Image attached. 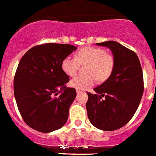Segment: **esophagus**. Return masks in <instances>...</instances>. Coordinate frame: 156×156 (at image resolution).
Here are the masks:
<instances>
[{
    "label": "esophagus",
    "mask_w": 156,
    "mask_h": 156,
    "mask_svg": "<svg viewBox=\"0 0 156 156\" xmlns=\"http://www.w3.org/2000/svg\"><path fill=\"white\" fill-rule=\"evenodd\" d=\"M76 93H83V91H81L80 90H76Z\"/></svg>",
    "instance_id": "34e87169"
}]
</instances>
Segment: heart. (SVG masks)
Wrapping results in <instances>:
<instances>
[{
	"label": "heart",
	"mask_w": 156,
	"mask_h": 156,
	"mask_svg": "<svg viewBox=\"0 0 156 156\" xmlns=\"http://www.w3.org/2000/svg\"><path fill=\"white\" fill-rule=\"evenodd\" d=\"M80 64L86 66L87 75L76 76L71 80L70 86L76 90H84L94 85L96 77L104 80L110 75L114 66V60L110 53L98 47H86L77 52L76 57L68 56L62 61V69L69 76L78 72Z\"/></svg>",
	"instance_id": "heart-1"
}]
</instances>
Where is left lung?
I'll return each instance as SVG.
<instances>
[{"mask_svg": "<svg viewBox=\"0 0 156 156\" xmlns=\"http://www.w3.org/2000/svg\"><path fill=\"white\" fill-rule=\"evenodd\" d=\"M108 47L113 55L114 66L109 77L87 93V115L96 128L113 131L122 128L133 118L144 91L143 74L135 52L115 41L96 44ZM105 96V99L101 100Z\"/></svg>", "mask_w": 156, "mask_h": 156, "instance_id": "obj_1", "label": "left lung"}]
</instances>
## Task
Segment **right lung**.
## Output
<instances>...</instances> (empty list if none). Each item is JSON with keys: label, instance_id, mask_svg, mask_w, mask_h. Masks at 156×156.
<instances>
[{"label": "right lung", "instance_id": "add662e5", "mask_svg": "<svg viewBox=\"0 0 156 156\" xmlns=\"http://www.w3.org/2000/svg\"><path fill=\"white\" fill-rule=\"evenodd\" d=\"M77 47L45 44L30 49L19 62L14 80V97L24 122L41 133L62 128L76 96L62 69V61Z\"/></svg>", "mask_w": 156, "mask_h": 156}]
</instances>
